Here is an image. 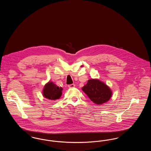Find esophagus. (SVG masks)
<instances>
[{"instance_id":"obj_1","label":"esophagus","mask_w":151,"mask_h":151,"mask_svg":"<svg viewBox=\"0 0 151 151\" xmlns=\"http://www.w3.org/2000/svg\"><path fill=\"white\" fill-rule=\"evenodd\" d=\"M68 88H74L75 86V85L74 84H70V85H68Z\"/></svg>"}]
</instances>
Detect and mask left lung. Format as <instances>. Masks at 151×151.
Returning <instances> with one entry per match:
<instances>
[{
  "label": "left lung",
  "mask_w": 151,
  "mask_h": 151,
  "mask_svg": "<svg viewBox=\"0 0 151 151\" xmlns=\"http://www.w3.org/2000/svg\"><path fill=\"white\" fill-rule=\"evenodd\" d=\"M82 90L91 100L97 105L108 102L112 95L110 88L98 79L89 80Z\"/></svg>",
  "instance_id": "left-lung-1"
}]
</instances>
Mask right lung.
Segmentation results:
<instances>
[{"mask_svg": "<svg viewBox=\"0 0 151 151\" xmlns=\"http://www.w3.org/2000/svg\"><path fill=\"white\" fill-rule=\"evenodd\" d=\"M62 87L58 86L52 82H49L44 86L43 97L51 100L59 99L62 94Z\"/></svg>", "mask_w": 151, "mask_h": 151, "instance_id": "right-lung-1", "label": "right lung"}]
</instances>
